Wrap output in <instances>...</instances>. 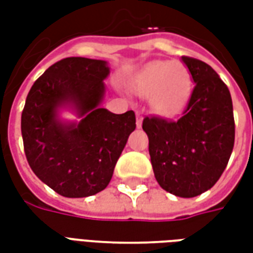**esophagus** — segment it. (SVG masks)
I'll return each instance as SVG.
<instances>
[{"mask_svg": "<svg viewBox=\"0 0 253 253\" xmlns=\"http://www.w3.org/2000/svg\"><path fill=\"white\" fill-rule=\"evenodd\" d=\"M135 116H137V127H138V128H139V127L142 126L143 116H142V114L139 112V111H137V112H135Z\"/></svg>", "mask_w": 253, "mask_h": 253, "instance_id": "obj_1", "label": "esophagus"}]
</instances>
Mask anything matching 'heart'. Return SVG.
<instances>
[{
  "mask_svg": "<svg viewBox=\"0 0 253 253\" xmlns=\"http://www.w3.org/2000/svg\"><path fill=\"white\" fill-rule=\"evenodd\" d=\"M130 89L141 97H150V104L160 115L180 112L191 94V74L179 61H156L142 67L130 80Z\"/></svg>",
  "mask_w": 253,
  "mask_h": 253,
  "instance_id": "obj_1",
  "label": "heart"
}]
</instances>
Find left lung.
Masks as SVG:
<instances>
[{
  "instance_id": "left-lung-1",
  "label": "left lung",
  "mask_w": 253,
  "mask_h": 253,
  "mask_svg": "<svg viewBox=\"0 0 253 253\" xmlns=\"http://www.w3.org/2000/svg\"><path fill=\"white\" fill-rule=\"evenodd\" d=\"M195 83L177 121L146 116L143 131L161 188L180 198L210 190L228 165L234 145L233 104L228 86L207 63L181 57Z\"/></svg>"
}]
</instances>
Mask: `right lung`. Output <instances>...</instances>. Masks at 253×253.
I'll return each instance as SVG.
<instances>
[{
    "instance_id": "1",
    "label": "right lung",
    "mask_w": 253,
    "mask_h": 253,
    "mask_svg": "<svg viewBox=\"0 0 253 253\" xmlns=\"http://www.w3.org/2000/svg\"><path fill=\"white\" fill-rule=\"evenodd\" d=\"M110 74L105 61L83 57L54 63L32 85L21 114V135L31 169L66 198H85L108 186L116 161L135 130V114H112L100 104ZM72 108L80 122H63Z\"/></svg>"
}]
</instances>
